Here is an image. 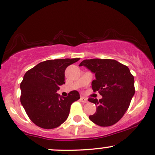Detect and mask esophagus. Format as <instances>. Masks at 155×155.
I'll return each instance as SVG.
<instances>
[{"instance_id": "34e87169", "label": "esophagus", "mask_w": 155, "mask_h": 155, "mask_svg": "<svg viewBox=\"0 0 155 155\" xmlns=\"http://www.w3.org/2000/svg\"><path fill=\"white\" fill-rule=\"evenodd\" d=\"M80 100H81V102H82L83 103H87V102H88L87 99L84 97H80Z\"/></svg>"}]
</instances>
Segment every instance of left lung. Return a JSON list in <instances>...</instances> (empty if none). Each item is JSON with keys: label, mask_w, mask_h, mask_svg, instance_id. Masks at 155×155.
Here are the masks:
<instances>
[{"label": "left lung", "mask_w": 155, "mask_h": 155, "mask_svg": "<svg viewBox=\"0 0 155 155\" xmlns=\"http://www.w3.org/2000/svg\"><path fill=\"white\" fill-rule=\"evenodd\" d=\"M79 66H85L95 74L92 88L102 97L99 100L89 98L97 107L89 119L104 127L116 124L128 110L135 93L134 78L129 68L115 60L99 58L84 60Z\"/></svg>", "instance_id": "obj_1"}]
</instances>
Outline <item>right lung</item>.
I'll return each mask as SVG.
<instances>
[{"instance_id": "1", "label": "right lung", "mask_w": 155, "mask_h": 155, "mask_svg": "<svg viewBox=\"0 0 155 155\" xmlns=\"http://www.w3.org/2000/svg\"><path fill=\"white\" fill-rule=\"evenodd\" d=\"M79 58L48 60L24 74L21 89V103L30 120L39 127L52 129L58 127L68 117L71 105L80 98L74 90L67 97L57 93L65 84V70Z\"/></svg>"}]
</instances>
